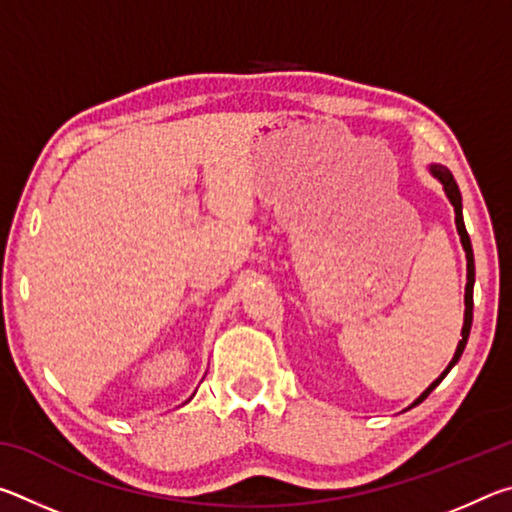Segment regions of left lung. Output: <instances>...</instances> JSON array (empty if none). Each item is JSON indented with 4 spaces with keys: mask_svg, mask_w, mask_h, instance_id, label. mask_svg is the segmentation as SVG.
Segmentation results:
<instances>
[{
    "mask_svg": "<svg viewBox=\"0 0 512 512\" xmlns=\"http://www.w3.org/2000/svg\"><path fill=\"white\" fill-rule=\"evenodd\" d=\"M429 171L433 173V176H436V178L440 180V185H443L445 194H447V198H449V203L454 205V212H456V230H458V235H461V244H463V250H465V259H467V284H465V318H463V332H461V341H458V348H456V352H454V359L449 361V366L443 370V375H440L436 381H433V384L427 388V391H424V393L418 397V400L413 402V406H415V404H420L422 400H427V395L433 391V388H436V386L440 384V381L445 379L447 372L456 366V361L461 359V354H463L465 345H467V339H470V329H472V309H474V298H472V293H474V253H472L470 235H467V230H465V223H463V201H461V192H458V185H456V180H454V176H452V171H449L447 167H443V164H431Z\"/></svg>",
    "mask_w": 512,
    "mask_h": 512,
    "instance_id": "1",
    "label": "left lung"
}]
</instances>
